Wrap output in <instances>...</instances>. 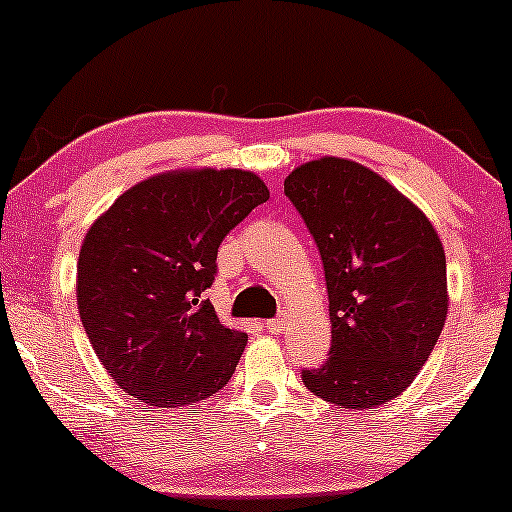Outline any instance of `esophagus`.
I'll return each instance as SVG.
<instances>
[{
    "mask_svg": "<svg viewBox=\"0 0 512 512\" xmlns=\"http://www.w3.org/2000/svg\"><path fill=\"white\" fill-rule=\"evenodd\" d=\"M264 327H267V330L272 332V334H279V332L284 330V327H286V315L281 313L279 317H272V320L264 322Z\"/></svg>",
    "mask_w": 512,
    "mask_h": 512,
    "instance_id": "34e87169",
    "label": "esophagus"
}]
</instances>
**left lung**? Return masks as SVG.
<instances>
[{
  "instance_id": "left-lung-1",
  "label": "left lung",
  "mask_w": 512,
  "mask_h": 512,
  "mask_svg": "<svg viewBox=\"0 0 512 512\" xmlns=\"http://www.w3.org/2000/svg\"><path fill=\"white\" fill-rule=\"evenodd\" d=\"M325 267L332 346L303 385L339 409H373L411 385L445 315V252L431 221L361 163L320 158L284 180Z\"/></svg>"
}]
</instances>
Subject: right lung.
I'll return each mask as SVG.
<instances>
[{
  "label": "right lung",
  "mask_w": 512,
  "mask_h": 512,
  "mask_svg": "<svg viewBox=\"0 0 512 512\" xmlns=\"http://www.w3.org/2000/svg\"><path fill=\"white\" fill-rule=\"evenodd\" d=\"M269 199L248 170L149 178L91 226L76 303L110 378L149 407H187L231 380L248 334L228 330L204 298L223 238Z\"/></svg>",
  "instance_id": "obj_1"
}]
</instances>
